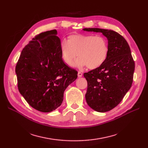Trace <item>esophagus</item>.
I'll list each match as a JSON object with an SVG mask.
<instances>
[{
	"label": "esophagus",
	"instance_id": "obj_1",
	"mask_svg": "<svg viewBox=\"0 0 148 148\" xmlns=\"http://www.w3.org/2000/svg\"><path fill=\"white\" fill-rule=\"evenodd\" d=\"M83 76V73L82 72H80V71H78V77H82Z\"/></svg>",
	"mask_w": 148,
	"mask_h": 148
}]
</instances>
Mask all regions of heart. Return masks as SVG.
Masks as SVG:
<instances>
[{
  "label": "heart",
  "instance_id": "1",
  "mask_svg": "<svg viewBox=\"0 0 148 148\" xmlns=\"http://www.w3.org/2000/svg\"><path fill=\"white\" fill-rule=\"evenodd\" d=\"M60 49L62 59L67 65H72L78 56L77 66H87L89 69H95L101 66L109 53L107 40L100 35H70L67 41H61Z\"/></svg>",
  "mask_w": 148,
  "mask_h": 148
}]
</instances>
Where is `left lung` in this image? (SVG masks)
<instances>
[{
    "instance_id": "obj_1",
    "label": "left lung",
    "mask_w": 148,
    "mask_h": 148,
    "mask_svg": "<svg viewBox=\"0 0 148 148\" xmlns=\"http://www.w3.org/2000/svg\"><path fill=\"white\" fill-rule=\"evenodd\" d=\"M83 30L102 33L108 40L109 53L104 63L84 73L88 82L87 104L97 112H106L117 106L130 89L135 62L128 42L118 33L101 28Z\"/></svg>"
}]
</instances>
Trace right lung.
Segmentation results:
<instances>
[{
	"label": "right lung",
	"mask_w": 148,
	"mask_h": 148,
	"mask_svg": "<svg viewBox=\"0 0 148 148\" xmlns=\"http://www.w3.org/2000/svg\"><path fill=\"white\" fill-rule=\"evenodd\" d=\"M56 29L40 33L21 51L15 67L18 88L28 104L42 112L56 110L78 72L62 60Z\"/></svg>",
	"instance_id": "right-lung-1"
}]
</instances>
